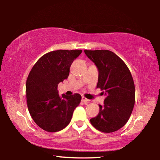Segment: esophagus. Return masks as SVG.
<instances>
[{
  "label": "esophagus",
  "mask_w": 160,
  "mask_h": 160,
  "mask_svg": "<svg viewBox=\"0 0 160 160\" xmlns=\"http://www.w3.org/2000/svg\"><path fill=\"white\" fill-rule=\"evenodd\" d=\"M82 102H83L84 103H89V102H90V100L88 99L87 98H85V97H82Z\"/></svg>",
  "instance_id": "34e87169"
}]
</instances>
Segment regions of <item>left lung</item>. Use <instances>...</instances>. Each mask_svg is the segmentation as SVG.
Returning <instances> with one entry per match:
<instances>
[{
	"label": "left lung",
	"instance_id": "left-lung-1",
	"mask_svg": "<svg viewBox=\"0 0 160 160\" xmlns=\"http://www.w3.org/2000/svg\"><path fill=\"white\" fill-rule=\"evenodd\" d=\"M99 70L97 88L104 90V106H99L96 117L90 119L94 128L112 132L125 125L135 104V85L131 71L121 58L109 50H85Z\"/></svg>",
	"mask_w": 160,
	"mask_h": 160
}]
</instances>
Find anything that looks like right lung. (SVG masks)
Wrapping results in <instances>:
<instances>
[{"mask_svg":"<svg viewBox=\"0 0 160 160\" xmlns=\"http://www.w3.org/2000/svg\"><path fill=\"white\" fill-rule=\"evenodd\" d=\"M82 50H56L44 54L32 67L26 82L27 104L37 125L47 132L68 125L80 94L59 96L58 85L68 78L70 66Z\"/></svg>","mask_w":160,"mask_h":160,"instance_id":"right-lung-1","label":"right lung"}]
</instances>
